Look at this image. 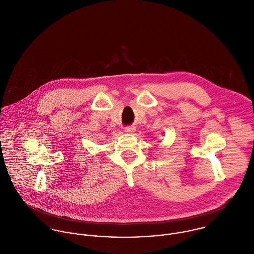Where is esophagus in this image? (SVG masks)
<instances>
[{
    "label": "esophagus",
    "mask_w": 254,
    "mask_h": 254,
    "mask_svg": "<svg viewBox=\"0 0 254 254\" xmlns=\"http://www.w3.org/2000/svg\"><path fill=\"white\" fill-rule=\"evenodd\" d=\"M124 129H125V132H127V133H132L135 131V127L129 126V127H126Z\"/></svg>",
    "instance_id": "1"
}]
</instances>
